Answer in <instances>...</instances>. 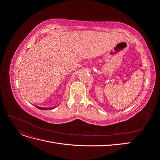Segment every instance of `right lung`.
<instances>
[{
  "label": "right lung",
  "instance_id": "add662e5",
  "mask_svg": "<svg viewBox=\"0 0 160 160\" xmlns=\"http://www.w3.org/2000/svg\"><path fill=\"white\" fill-rule=\"evenodd\" d=\"M56 107H57V106H55V108H41V107H38V106H36V108H37L38 109H41V110H50V109L55 108Z\"/></svg>",
  "mask_w": 160,
  "mask_h": 160
}]
</instances>
